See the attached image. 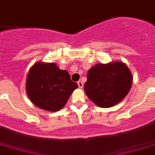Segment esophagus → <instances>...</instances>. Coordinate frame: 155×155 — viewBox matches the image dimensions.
I'll list each match as a JSON object with an SVG mask.
<instances>
[{
  "instance_id": "obj_1",
  "label": "esophagus",
  "mask_w": 155,
  "mask_h": 155,
  "mask_svg": "<svg viewBox=\"0 0 155 155\" xmlns=\"http://www.w3.org/2000/svg\"><path fill=\"white\" fill-rule=\"evenodd\" d=\"M78 85L79 88H83V83H82V81H78Z\"/></svg>"
}]
</instances>
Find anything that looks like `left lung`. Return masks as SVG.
I'll list each match as a JSON object with an SVG mask.
<instances>
[{"instance_id":"obj_1","label":"left lung","mask_w":155,"mask_h":155,"mask_svg":"<svg viewBox=\"0 0 155 155\" xmlns=\"http://www.w3.org/2000/svg\"><path fill=\"white\" fill-rule=\"evenodd\" d=\"M133 83L129 69L121 62L97 64L88 71L84 92L101 107H110L126 96Z\"/></svg>"}]
</instances>
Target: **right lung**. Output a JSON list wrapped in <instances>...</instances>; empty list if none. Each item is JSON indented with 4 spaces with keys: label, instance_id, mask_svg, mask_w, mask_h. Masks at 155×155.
Instances as JSON below:
<instances>
[{
    "label": "right lung",
    "instance_id": "add662e5",
    "mask_svg": "<svg viewBox=\"0 0 155 155\" xmlns=\"http://www.w3.org/2000/svg\"><path fill=\"white\" fill-rule=\"evenodd\" d=\"M77 83L72 81L67 71L54 63H38L29 71L26 92L34 104L41 109L57 111L67 104Z\"/></svg>",
    "mask_w": 155,
    "mask_h": 155
}]
</instances>
